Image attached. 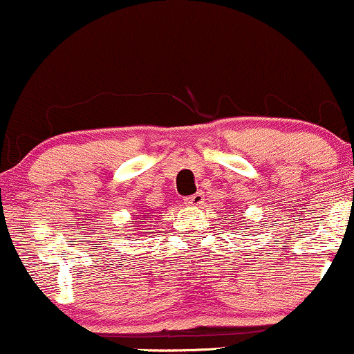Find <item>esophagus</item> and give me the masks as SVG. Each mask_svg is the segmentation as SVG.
<instances>
[{
    "instance_id": "obj_1",
    "label": "esophagus",
    "mask_w": 354,
    "mask_h": 354,
    "mask_svg": "<svg viewBox=\"0 0 354 354\" xmlns=\"http://www.w3.org/2000/svg\"><path fill=\"white\" fill-rule=\"evenodd\" d=\"M185 203L188 206H200V205H203V203H205V194H203V191H198V193L191 194V196L186 198Z\"/></svg>"
}]
</instances>
